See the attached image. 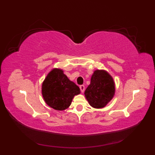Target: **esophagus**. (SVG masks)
I'll use <instances>...</instances> for the list:
<instances>
[{
	"label": "esophagus",
	"mask_w": 155,
	"mask_h": 155,
	"mask_svg": "<svg viewBox=\"0 0 155 155\" xmlns=\"http://www.w3.org/2000/svg\"><path fill=\"white\" fill-rule=\"evenodd\" d=\"M80 90H81V91L82 93H83L84 92V91H85V86H84L83 85H80Z\"/></svg>",
	"instance_id": "obj_1"
}]
</instances>
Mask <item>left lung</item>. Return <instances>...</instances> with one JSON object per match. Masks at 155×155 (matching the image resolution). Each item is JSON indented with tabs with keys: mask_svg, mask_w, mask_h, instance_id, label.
I'll use <instances>...</instances> for the list:
<instances>
[{
	"mask_svg": "<svg viewBox=\"0 0 155 155\" xmlns=\"http://www.w3.org/2000/svg\"><path fill=\"white\" fill-rule=\"evenodd\" d=\"M115 94V84L112 77L104 70H96L91 78L90 85L85 96L90 105L103 108L112 99Z\"/></svg>",
	"mask_w": 155,
	"mask_h": 155,
	"instance_id": "left-lung-1",
	"label": "left lung"
}]
</instances>
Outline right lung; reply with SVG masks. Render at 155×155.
Masks as SVG:
<instances>
[{
  "label": "right lung",
  "mask_w": 155,
  "mask_h": 155,
  "mask_svg": "<svg viewBox=\"0 0 155 155\" xmlns=\"http://www.w3.org/2000/svg\"><path fill=\"white\" fill-rule=\"evenodd\" d=\"M41 91L46 103L59 111L69 107L74 96L81 93L79 87L59 69H53L48 73L43 82Z\"/></svg>",
  "instance_id": "1"
}]
</instances>
